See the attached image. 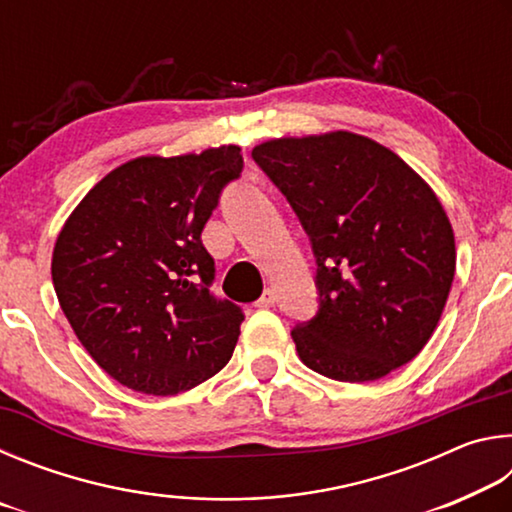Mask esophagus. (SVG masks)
Returning a JSON list of instances; mask_svg holds the SVG:
<instances>
[{
  "label": "esophagus",
  "instance_id": "1",
  "mask_svg": "<svg viewBox=\"0 0 512 512\" xmlns=\"http://www.w3.org/2000/svg\"><path fill=\"white\" fill-rule=\"evenodd\" d=\"M275 300H277V296H275V291H273V289H266V291L262 293V298H259V300L255 302V307H262V309H268V307H273V305H275Z\"/></svg>",
  "mask_w": 512,
  "mask_h": 512
}]
</instances>
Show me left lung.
<instances>
[{"mask_svg":"<svg viewBox=\"0 0 512 512\" xmlns=\"http://www.w3.org/2000/svg\"><path fill=\"white\" fill-rule=\"evenodd\" d=\"M253 158L316 255L318 314L291 332L300 361L350 384L409 363L443 316L456 271L452 223L427 180L350 131L275 137Z\"/></svg>","mask_w":512,"mask_h":512,"instance_id":"left-lung-1","label":"left lung"}]
</instances>
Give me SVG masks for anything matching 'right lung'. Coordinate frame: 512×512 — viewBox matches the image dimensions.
Here are the masks:
<instances>
[{
    "mask_svg": "<svg viewBox=\"0 0 512 512\" xmlns=\"http://www.w3.org/2000/svg\"><path fill=\"white\" fill-rule=\"evenodd\" d=\"M237 144L140 155L94 185L60 228L51 280L76 339L112 379L167 397L230 361L244 314L210 293L214 259L201 232Z\"/></svg>",
    "mask_w": 512,
    "mask_h": 512,
    "instance_id": "add662e5",
    "label": "right lung"
}]
</instances>
